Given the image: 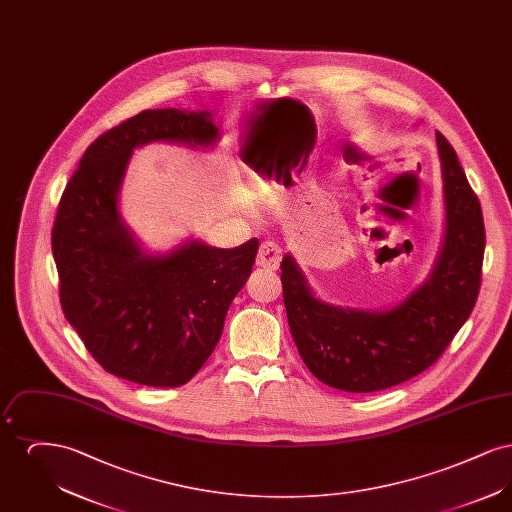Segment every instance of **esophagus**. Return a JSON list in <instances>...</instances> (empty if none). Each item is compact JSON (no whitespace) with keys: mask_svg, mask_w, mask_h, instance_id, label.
<instances>
[{"mask_svg":"<svg viewBox=\"0 0 512 512\" xmlns=\"http://www.w3.org/2000/svg\"><path fill=\"white\" fill-rule=\"evenodd\" d=\"M280 259H282V251L274 242L261 244L259 251H257V265L261 268L274 270V268H278V265H280Z\"/></svg>","mask_w":512,"mask_h":512,"instance_id":"obj_1","label":"esophagus"}]
</instances>
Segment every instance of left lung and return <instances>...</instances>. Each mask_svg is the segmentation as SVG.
<instances>
[{
  "label": "left lung",
  "instance_id": "1",
  "mask_svg": "<svg viewBox=\"0 0 512 512\" xmlns=\"http://www.w3.org/2000/svg\"><path fill=\"white\" fill-rule=\"evenodd\" d=\"M445 240L430 278L388 311L341 309L317 299L292 255L282 259V292L293 341L326 386L368 393L397 386L434 365L470 317L482 284L486 228L455 149L436 132Z\"/></svg>",
  "mask_w": 512,
  "mask_h": 512
}]
</instances>
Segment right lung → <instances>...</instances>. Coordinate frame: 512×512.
<instances>
[{
    "instance_id": "add662e5",
    "label": "right lung",
    "mask_w": 512,
    "mask_h": 512,
    "mask_svg": "<svg viewBox=\"0 0 512 512\" xmlns=\"http://www.w3.org/2000/svg\"><path fill=\"white\" fill-rule=\"evenodd\" d=\"M211 113L146 109L103 132L82 155L51 230L65 318L109 374L151 386L190 382L217 347L259 240L234 249L190 240L146 255L119 213L132 151L149 142L213 144Z\"/></svg>"
}]
</instances>
